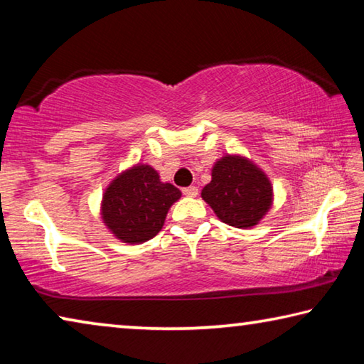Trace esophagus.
<instances>
[{"label": "esophagus", "mask_w": 364, "mask_h": 364, "mask_svg": "<svg viewBox=\"0 0 364 364\" xmlns=\"http://www.w3.org/2000/svg\"><path fill=\"white\" fill-rule=\"evenodd\" d=\"M183 194L188 196V197H197V196H199V189H197L196 186L184 188V189H183Z\"/></svg>", "instance_id": "34e87169"}]
</instances>
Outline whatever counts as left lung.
Returning a JSON list of instances; mask_svg holds the SVG:
<instances>
[{
  "label": "left lung",
  "mask_w": 364,
  "mask_h": 364,
  "mask_svg": "<svg viewBox=\"0 0 364 364\" xmlns=\"http://www.w3.org/2000/svg\"><path fill=\"white\" fill-rule=\"evenodd\" d=\"M200 196L223 223L239 230L260 223L274 199L268 175L241 154H226L213 164L212 181Z\"/></svg>",
  "instance_id": "8db88e82"
}]
</instances>
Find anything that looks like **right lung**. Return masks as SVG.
Returning <instances> with one entry per match:
<instances>
[{
    "mask_svg": "<svg viewBox=\"0 0 364 364\" xmlns=\"http://www.w3.org/2000/svg\"><path fill=\"white\" fill-rule=\"evenodd\" d=\"M181 191L160 180L147 164H134L120 171L102 193L101 218L120 242L136 245L149 241L162 230L170 207Z\"/></svg>",
    "mask_w": 364,
    "mask_h": 364,
    "instance_id": "obj_1",
    "label": "right lung"
}]
</instances>
